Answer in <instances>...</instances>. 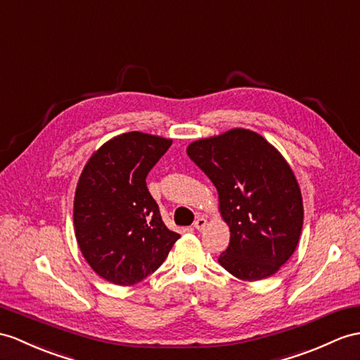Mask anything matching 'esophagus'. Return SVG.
Listing matches in <instances>:
<instances>
[{"label": "esophagus", "mask_w": 360, "mask_h": 360, "mask_svg": "<svg viewBox=\"0 0 360 360\" xmlns=\"http://www.w3.org/2000/svg\"><path fill=\"white\" fill-rule=\"evenodd\" d=\"M206 224H207V220L205 217H198L197 220H195V223H194V227L197 231H203L205 227H206Z\"/></svg>", "instance_id": "esophagus-1"}]
</instances>
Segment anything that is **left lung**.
<instances>
[{
  "mask_svg": "<svg viewBox=\"0 0 360 360\" xmlns=\"http://www.w3.org/2000/svg\"><path fill=\"white\" fill-rule=\"evenodd\" d=\"M186 153L214 183L231 229L218 262L243 281L276 274L293 255L304 221L301 189L281 153L244 128L195 140Z\"/></svg>",
  "mask_w": 360,
  "mask_h": 360,
  "instance_id": "left-lung-1",
  "label": "left lung"
}]
</instances>
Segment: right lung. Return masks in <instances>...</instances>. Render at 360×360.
I'll return each mask as SVG.
<instances>
[{
  "instance_id": "right-lung-1",
  "label": "right lung",
  "mask_w": 360,
  "mask_h": 360,
  "mask_svg": "<svg viewBox=\"0 0 360 360\" xmlns=\"http://www.w3.org/2000/svg\"><path fill=\"white\" fill-rule=\"evenodd\" d=\"M171 139L131 131L96 151L79 177L73 220L90 267L116 285H134L168 257L179 233L165 226L146 175Z\"/></svg>"
}]
</instances>
